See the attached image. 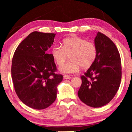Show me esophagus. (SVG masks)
Listing matches in <instances>:
<instances>
[{"mask_svg": "<svg viewBox=\"0 0 132 132\" xmlns=\"http://www.w3.org/2000/svg\"><path fill=\"white\" fill-rule=\"evenodd\" d=\"M70 78H71V77H70L69 75H64V79H69Z\"/></svg>", "mask_w": 132, "mask_h": 132, "instance_id": "1", "label": "esophagus"}]
</instances>
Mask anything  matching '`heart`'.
I'll return each instance as SVG.
<instances>
[{
    "label": "heart",
    "instance_id": "obj_1",
    "mask_svg": "<svg viewBox=\"0 0 132 132\" xmlns=\"http://www.w3.org/2000/svg\"><path fill=\"white\" fill-rule=\"evenodd\" d=\"M97 55L95 45L79 37H68L62 41V46L55 44L51 50V55L56 65L61 66L70 55V60L59 68L63 73H75L83 68H88L93 64Z\"/></svg>",
    "mask_w": 132,
    "mask_h": 132
}]
</instances>
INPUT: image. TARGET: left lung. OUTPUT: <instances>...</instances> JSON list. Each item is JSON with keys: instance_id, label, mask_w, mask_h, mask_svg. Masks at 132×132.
<instances>
[{"instance_id": "1", "label": "left lung", "mask_w": 132, "mask_h": 132, "mask_svg": "<svg viewBox=\"0 0 132 132\" xmlns=\"http://www.w3.org/2000/svg\"><path fill=\"white\" fill-rule=\"evenodd\" d=\"M97 55L93 64L84 75L78 96L93 108L103 106L111 102L120 87L121 63L120 53L113 41L101 32L95 37Z\"/></svg>"}]
</instances>
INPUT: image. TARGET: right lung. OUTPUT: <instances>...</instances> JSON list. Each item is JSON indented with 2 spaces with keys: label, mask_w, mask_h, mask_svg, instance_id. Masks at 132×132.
I'll use <instances>...</instances> for the list:
<instances>
[{
  "label": "right lung",
  "mask_w": 132,
  "mask_h": 132,
  "mask_svg": "<svg viewBox=\"0 0 132 132\" xmlns=\"http://www.w3.org/2000/svg\"><path fill=\"white\" fill-rule=\"evenodd\" d=\"M55 34L35 31L21 41L12 60L11 76L14 89L20 100L29 107L44 109L56 98L57 86L62 75L47 50Z\"/></svg>",
  "instance_id": "add662e5"
}]
</instances>
